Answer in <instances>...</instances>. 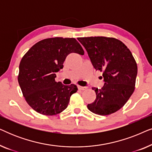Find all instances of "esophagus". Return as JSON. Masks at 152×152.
I'll return each mask as SVG.
<instances>
[{"label": "esophagus", "instance_id": "obj_1", "mask_svg": "<svg viewBox=\"0 0 152 152\" xmlns=\"http://www.w3.org/2000/svg\"><path fill=\"white\" fill-rule=\"evenodd\" d=\"M77 88H78L79 90H80V91H84V90H86V87L80 86V85H78Z\"/></svg>", "mask_w": 152, "mask_h": 152}]
</instances>
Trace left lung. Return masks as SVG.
Instances as JSON below:
<instances>
[{"instance_id": "left-lung-1", "label": "left lung", "mask_w": 152, "mask_h": 152, "mask_svg": "<svg viewBox=\"0 0 152 152\" xmlns=\"http://www.w3.org/2000/svg\"><path fill=\"white\" fill-rule=\"evenodd\" d=\"M95 70L102 72L104 85L93 87L96 93L88 110L99 115H108L120 110L135 90L137 64L129 49L113 37H79Z\"/></svg>"}]
</instances>
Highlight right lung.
<instances>
[{
    "instance_id": "obj_1",
    "label": "right lung",
    "mask_w": 152,
    "mask_h": 152,
    "mask_svg": "<svg viewBox=\"0 0 152 152\" xmlns=\"http://www.w3.org/2000/svg\"><path fill=\"white\" fill-rule=\"evenodd\" d=\"M72 53L84 54L75 39L54 37L35 43L23 57L18 82L27 103L37 113L45 115L61 113L70 96L77 91L76 85L55 82V73L63 68L66 57Z\"/></svg>"
}]
</instances>
